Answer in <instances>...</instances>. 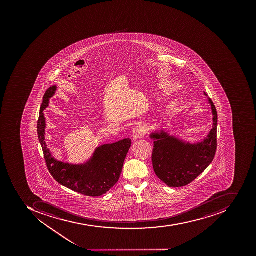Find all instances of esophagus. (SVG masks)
Instances as JSON below:
<instances>
[{"label":"esophagus","mask_w":256,"mask_h":256,"mask_svg":"<svg viewBox=\"0 0 256 256\" xmlns=\"http://www.w3.org/2000/svg\"><path fill=\"white\" fill-rule=\"evenodd\" d=\"M146 134V130L144 126H138L133 130V136L134 138H142Z\"/></svg>","instance_id":"esophagus-1"}]
</instances>
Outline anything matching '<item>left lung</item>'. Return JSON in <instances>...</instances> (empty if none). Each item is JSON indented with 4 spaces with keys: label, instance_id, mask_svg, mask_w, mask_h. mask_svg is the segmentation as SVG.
I'll list each match as a JSON object with an SVG mask.
<instances>
[{
    "label": "left lung",
    "instance_id": "1",
    "mask_svg": "<svg viewBox=\"0 0 256 256\" xmlns=\"http://www.w3.org/2000/svg\"><path fill=\"white\" fill-rule=\"evenodd\" d=\"M209 102L214 124L202 142L185 144L164 132L160 134H151V138L156 140L152 154L154 170L158 178L168 186L182 187L190 184L208 167L216 156L218 114L212 100Z\"/></svg>",
    "mask_w": 256,
    "mask_h": 256
}]
</instances>
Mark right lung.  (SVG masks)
Here are the masks:
<instances>
[{
  "label": "right lung",
  "instance_id": "obj_1",
  "mask_svg": "<svg viewBox=\"0 0 256 256\" xmlns=\"http://www.w3.org/2000/svg\"><path fill=\"white\" fill-rule=\"evenodd\" d=\"M56 86L49 88L43 97L38 120V134L49 172L58 184L86 196H100L118 182L124 162L132 145L130 138L97 148L86 164L72 165L58 162L52 156L44 142L46 120L43 111L52 96ZM48 101V102L46 101Z\"/></svg>",
  "mask_w": 256,
  "mask_h": 256
}]
</instances>
